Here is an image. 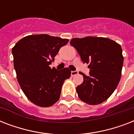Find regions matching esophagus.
I'll list each match as a JSON object with an SVG mask.
<instances>
[{"mask_svg": "<svg viewBox=\"0 0 134 134\" xmlns=\"http://www.w3.org/2000/svg\"><path fill=\"white\" fill-rule=\"evenodd\" d=\"M79 74V71H71V75L72 76H74L76 75V74Z\"/></svg>", "mask_w": 134, "mask_h": 134, "instance_id": "34e87169", "label": "esophagus"}]
</instances>
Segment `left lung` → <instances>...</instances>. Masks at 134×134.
Here are the masks:
<instances>
[{"label":"left lung","mask_w":134,"mask_h":134,"mask_svg":"<svg viewBox=\"0 0 134 134\" xmlns=\"http://www.w3.org/2000/svg\"><path fill=\"white\" fill-rule=\"evenodd\" d=\"M70 44L84 63L89 64V76L76 88L79 97L90 105L106 101L116 89L121 78L124 58L119 44L106 37L74 38Z\"/></svg>","instance_id":"obj_1"}]
</instances>
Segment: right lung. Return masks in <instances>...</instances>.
Instances as JSON below:
<instances>
[{
  "label": "right lung",
  "instance_id": "add662e5",
  "mask_svg": "<svg viewBox=\"0 0 134 134\" xmlns=\"http://www.w3.org/2000/svg\"><path fill=\"white\" fill-rule=\"evenodd\" d=\"M69 40L48 35H28L20 40L12 53L18 82L30 102L42 107L59 99L65 79L71 76L67 67L62 70L49 65Z\"/></svg>",
  "mask_w": 134,
  "mask_h": 134
}]
</instances>
